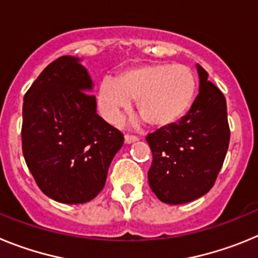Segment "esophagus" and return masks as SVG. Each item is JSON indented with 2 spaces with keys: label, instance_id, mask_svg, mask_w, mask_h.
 Returning <instances> with one entry per match:
<instances>
[{
  "label": "esophagus",
  "instance_id": "esophagus-1",
  "mask_svg": "<svg viewBox=\"0 0 258 258\" xmlns=\"http://www.w3.org/2000/svg\"><path fill=\"white\" fill-rule=\"evenodd\" d=\"M137 140H138V138H137L136 136H131V134H126V136L124 137V141H125V143H126V145L136 142Z\"/></svg>",
  "mask_w": 258,
  "mask_h": 258
}]
</instances>
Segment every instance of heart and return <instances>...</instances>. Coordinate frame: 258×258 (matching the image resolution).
Segmentation results:
<instances>
[{
  "label": "heart",
  "mask_w": 258,
  "mask_h": 258,
  "mask_svg": "<svg viewBox=\"0 0 258 258\" xmlns=\"http://www.w3.org/2000/svg\"><path fill=\"white\" fill-rule=\"evenodd\" d=\"M197 94L190 68L154 63L129 68L117 79L102 81L98 99L104 117L118 124L136 102L137 113L152 127H166L184 116Z\"/></svg>",
  "instance_id": "heart-1"
}]
</instances>
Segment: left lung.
I'll use <instances>...</instances> for the list:
<instances>
[{
  "label": "left lung",
  "instance_id": "8db88e82",
  "mask_svg": "<svg viewBox=\"0 0 258 258\" xmlns=\"http://www.w3.org/2000/svg\"><path fill=\"white\" fill-rule=\"evenodd\" d=\"M199 94L178 122L146 137L152 151L151 190L166 204H184L206 195L222 168L230 142L226 99L197 64Z\"/></svg>",
  "mask_w": 258,
  "mask_h": 258
}]
</instances>
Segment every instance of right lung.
<instances>
[{"label": "right lung", "instance_id": "add662e5", "mask_svg": "<svg viewBox=\"0 0 258 258\" xmlns=\"http://www.w3.org/2000/svg\"><path fill=\"white\" fill-rule=\"evenodd\" d=\"M64 55L32 84L23 103L22 147L41 191L63 204L90 202L104 187L124 137L97 113L92 77Z\"/></svg>", "mask_w": 258, "mask_h": 258}]
</instances>
